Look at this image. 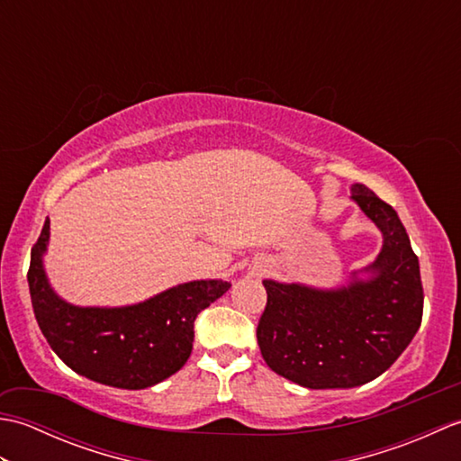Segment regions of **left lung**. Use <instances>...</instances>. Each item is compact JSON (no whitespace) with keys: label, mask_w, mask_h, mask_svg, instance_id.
I'll return each mask as SVG.
<instances>
[{"label":"left lung","mask_w":461,"mask_h":461,"mask_svg":"<svg viewBox=\"0 0 461 461\" xmlns=\"http://www.w3.org/2000/svg\"><path fill=\"white\" fill-rule=\"evenodd\" d=\"M352 200L382 236L370 281L339 291L263 281L267 305L258 342L267 366L305 388L366 384L394 365L422 322L424 287L418 256L393 205L366 185H352Z\"/></svg>","instance_id":"8db88e82"}]
</instances>
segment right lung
Instances as JSON below:
<instances>
[{
	"label": "right lung",
	"instance_id": "obj_1",
	"mask_svg": "<svg viewBox=\"0 0 461 461\" xmlns=\"http://www.w3.org/2000/svg\"><path fill=\"white\" fill-rule=\"evenodd\" d=\"M47 240L49 218L27 271L37 325L68 368L106 386L140 390L178 372L192 352L195 317L231 287L192 281L132 307H75L49 287L41 263Z\"/></svg>",
	"mask_w": 461,
	"mask_h": 461
}]
</instances>
